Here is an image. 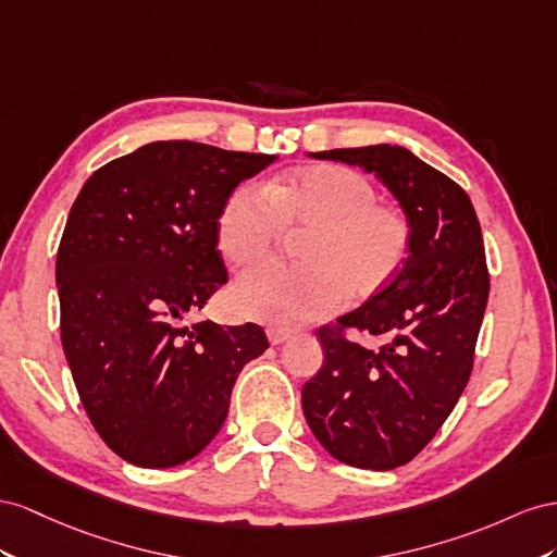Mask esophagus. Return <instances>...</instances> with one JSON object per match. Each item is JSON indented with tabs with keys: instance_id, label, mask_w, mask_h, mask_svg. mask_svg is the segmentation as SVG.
Returning a JSON list of instances; mask_svg holds the SVG:
<instances>
[{
	"instance_id": "esophagus-1",
	"label": "esophagus",
	"mask_w": 557,
	"mask_h": 557,
	"mask_svg": "<svg viewBox=\"0 0 557 557\" xmlns=\"http://www.w3.org/2000/svg\"><path fill=\"white\" fill-rule=\"evenodd\" d=\"M292 338V331L289 329H280V326H270L268 329V341L270 345H282L284 341Z\"/></svg>"
}]
</instances>
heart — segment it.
Listing matches in <instances>:
<instances>
[{
	"mask_svg": "<svg viewBox=\"0 0 557 557\" xmlns=\"http://www.w3.org/2000/svg\"><path fill=\"white\" fill-rule=\"evenodd\" d=\"M284 226L310 231L298 263L268 261L235 284V306L251 320L292 329L336 310L343 296L369 300L401 273L412 228L401 210L377 202L361 172L314 165L277 177L265 188L243 184L216 216V247L245 268L275 249Z\"/></svg>",
	"mask_w": 557,
	"mask_h": 557,
	"instance_id": "heart-1",
	"label": "heart"
}]
</instances>
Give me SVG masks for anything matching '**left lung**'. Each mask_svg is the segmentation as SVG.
I'll return each instance as SVG.
<instances>
[{"label": "left lung", "instance_id": "1", "mask_svg": "<svg viewBox=\"0 0 557 557\" xmlns=\"http://www.w3.org/2000/svg\"><path fill=\"white\" fill-rule=\"evenodd\" d=\"M375 172L412 228L404 270L385 292L322 326V369L304 385L314 438L338 462L389 471L410 462L462 396L490 294L479 216L465 188L404 147L310 153ZM347 327L386 343L369 350Z\"/></svg>", "mask_w": 557, "mask_h": 557}]
</instances>
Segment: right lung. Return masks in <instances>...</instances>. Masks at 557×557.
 <instances>
[{"mask_svg": "<svg viewBox=\"0 0 557 557\" xmlns=\"http://www.w3.org/2000/svg\"><path fill=\"white\" fill-rule=\"evenodd\" d=\"M275 161L200 141H151L102 165L58 247L60 338L95 432L125 462L168 469L219 434L259 324H186L228 273L216 216Z\"/></svg>", "mask_w": 557, "mask_h": 557, "instance_id": "1", "label": "right lung"}]
</instances>
